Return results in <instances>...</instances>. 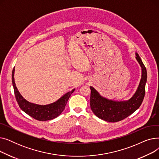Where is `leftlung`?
<instances>
[{"instance_id": "1", "label": "left lung", "mask_w": 159, "mask_h": 159, "mask_svg": "<svg viewBox=\"0 0 159 159\" xmlns=\"http://www.w3.org/2000/svg\"><path fill=\"white\" fill-rule=\"evenodd\" d=\"M136 58L142 68V78L135 93L128 101L116 102L108 100L101 97L93 87L90 86V107L97 117L107 122H119L134 113L142 104L145 95L147 71L137 53Z\"/></svg>"}]
</instances>
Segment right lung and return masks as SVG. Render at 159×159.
<instances>
[{
    "label": "right lung",
    "instance_id": "add662e5",
    "mask_svg": "<svg viewBox=\"0 0 159 159\" xmlns=\"http://www.w3.org/2000/svg\"><path fill=\"white\" fill-rule=\"evenodd\" d=\"M14 71L15 68L12 71V83L15 96L16 102H18L19 107L22 111L31 116L33 119L40 121H46L53 119L57 117L64 111L67 102L75 89L66 93L57 101L52 104L43 106L31 103L23 98L16 88L14 80Z\"/></svg>",
    "mask_w": 159,
    "mask_h": 159
}]
</instances>
